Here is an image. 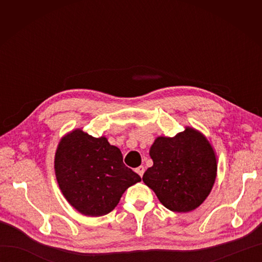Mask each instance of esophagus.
Masks as SVG:
<instances>
[{"mask_svg": "<svg viewBox=\"0 0 262 262\" xmlns=\"http://www.w3.org/2000/svg\"><path fill=\"white\" fill-rule=\"evenodd\" d=\"M144 171H145V169H144V166H138V168H136V172L138 174H140L141 177L144 174Z\"/></svg>", "mask_w": 262, "mask_h": 262, "instance_id": "esophagus-1", "label": "esophagus"}]
</instances>
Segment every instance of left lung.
Wrapping results in <instances>:
<instances>
[{"instance_id":"1","label":"left lung","mask_w":262,"mask_h":262,"mask_svg":"<svg viewBox=\"0 0 262 262\" xmlns=\"http://www.w3.org/2000/svg\"><path fill=\"white\" fill-rule=\"evenodd\" d=\"M153 165L143 176L164 207L193 210L207 198L216 179L213 147L200 133L187 127L176 137H158L149 149Z\"/></svg>"}]
</instances>
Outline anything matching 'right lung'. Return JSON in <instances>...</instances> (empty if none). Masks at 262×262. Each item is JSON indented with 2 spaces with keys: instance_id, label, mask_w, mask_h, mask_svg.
Returning <instances> with one entry per match:
<instances>
[{
  "instance_id": "1",
  "label": "right lung",
  "mask_w": 262,
  "mask_h": 262,
  "mask_svg": "<svg viewBox=\"0 0 262 262\" xmlns=\"http://www.w3.org/2000/svg\"><path fill=\"white\" fill-rule=\"evenodd\" d=\"M55 173L68 202L81 214L102 216L118 205L141 177L122 162L118 147L105 137L75 129L62 138L55 155Z\"/></svg>"
}]
</instances>
